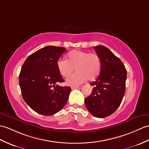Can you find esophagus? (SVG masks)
<instances>
[{
  "mask_svg": "<svg viewBox=\"0 0 149 149\" xmlns=\"http://www.w3.org/2000/svg\"><path fill=\"white\" fill-rule=\"evenodd\" d=\"M78 88H79V86H73V87H72V88H71V89H72V90H73V89H78Z\"/></svg>",
  "mask_w": 149,
  "mask_h": 149,
  "instance_id": "34e87169",
  "label": "esophagus"
}]
</instances>
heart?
<instances>
[{"mask_svg":"<svg viewBox=\"0 0 149 149\" xmlns=\"http://www.w3.org/2000/svg\"><path fill=\"white\" fill-rule=\"evenodd\" d=\"M68 60L60 59L57 62L60 74L67 77L75 70L77 72L69 75L66 84L76 86L84 82L86 79L93 81L98 77L101 68V60L97 54L89 53L88 51L74 50L68 54Z\"/></svg>","mask_w":149,"mask_h":149,"instance_id":"heart-1","label":"heart"}]
</instances>
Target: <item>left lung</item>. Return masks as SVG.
<instances>
[{"label": "left lung", "instance_id": "left-lung-1", "mask_svg": "<svg viewBox=\"0 0 149 149\" xmlns=\"http://www.w3.org/2000/svg\"><path fill=\"white\" fill-rule=\"evenodd\" d=\"M101 60L100 75L91 83V94L85 98L86 109L93 116L103 118L118 109L126 90L127 71L123 62L103 46L94 47Z\"/></svg>", "mask_w": 149, "mask_h": 149}]
</instances>
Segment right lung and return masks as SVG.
Returning <instances> with one entry per match:
<instances>
[{
  "label": "right lung",
  "mask_w": 149,
  "mask_h": 149,
  "mask_svg": "<svg viewBox=\"0 0 149 149\" xmlns=\"http://www.w3.org/2000/svg\"><path fill=\"white\" fill-rule=\"evenodd\" d=\"M66 51L62 47H44L30 55L22 67L19 82L23 98L31 109L42 115H54L68 101L70 87L58 85L64 80L57 62Z\"/></svg>",
  "instance_id": "1"
}]
</instances>
